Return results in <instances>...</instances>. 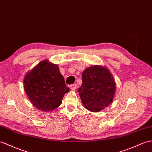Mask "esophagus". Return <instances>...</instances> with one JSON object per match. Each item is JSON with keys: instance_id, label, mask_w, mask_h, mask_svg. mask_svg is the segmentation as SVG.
I'll return each instance as SVG.
<instances>
[{"instance_id": "obj_1", "label": "esophagus", "mask_w": 152, "mask_h": 152, "mask_svg": "<svg viewBox=\"0 0 152 152\" xmlns=\"http://www.w3.org/2000/svg\"><path fill=\"white\" fill-rule=\"evenodd\" d=\"M70 89H71L72 90H75L76 89V87H77V85L76 83L75 84H72V85H71V86H70Z\"/></svg>"}]
</instances>
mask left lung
Wrapping results in <instances>:
<instances>
[{
  "instance_id": "8db88e82",
  "label": "left lung",
  "mask_w": 152,
  "mask_h": 152,
  "mask_svg": "<svg viewBox=\"0 0 152 152\" xmlns=\"http://www.w3.org/2000/svg\"><path fill=\"white\" fill-rule=\"evenodd\" d=\"M82 85L78 89L83 106L91 112H99L113 101L116 83L111 72L102 65H94L82 73Z\"/></svg>"
}]
</instances>
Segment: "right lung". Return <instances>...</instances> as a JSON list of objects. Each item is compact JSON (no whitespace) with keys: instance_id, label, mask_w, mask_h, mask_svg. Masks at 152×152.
Wrapping results in <instances>:
<instances>
[{"instance_id":"obj_1","label":"right lung","mask_w":152,"mask_h":152,"mask_svg":"<svg viewBox=\"0 0 152 152\" xmlns=\"http://www.w3.org/2000/svg\"><path fill=\"white\" fill-rule=\"evenodd\" d=\"M24 89L35 107L45 112L54 110L61 105L69 91L58 66L43 60L24 77Z\"/></svg>"}]
</instances>
